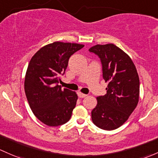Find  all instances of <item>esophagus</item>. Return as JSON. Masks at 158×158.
Wrapping results in <instances>:
<instances>
[{"instance_id":"34e87169","label":"esophagus","mask_w":158,"mask_h":158,"mask_svg":"<svg viewBox=\"0 0 158 158\" xmlns=\"http://www.w3.org/2000/svg\"><path fill=\"white\" fill-rule=\"evenodd\" d=\"M78 95H79V98H83L87 96V94H83V93H82V92H78Z\"/></svg>"}]
</instances>
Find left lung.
Masks as SVG:
<instances>
[{"instance_id":"8db88e82","label":"left lung","mask_w":158,"mask_h":158,"mask_svg":"<svg viewBox=\"0 0 158 158\" xmlns=\"http://www.w3.org/2000/svg\"><path fill=\"white\" fill-rule=\"evenodd\" d=\"M89 51L100 58L103 79L108 83L107 93L97 98L92 121L101 129L114 130L127 120L137 106L139 75L131 58L114 44H97Z\"/></svg>"}]
</instances>
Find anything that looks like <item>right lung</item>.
Returning <instances> with one entry per match:
<instances>
[{"label": "right lung", "mask_w": 158, "mask_h": 158, "mask_svg": "<svg viewBox=\"0 0 158 158\" xmlns=\"http://www.w3.org/2000/svg\"><path fill=\"white\" fill-rule=\"evenodd\" d=\"M83 44L56 41L41 48L31 57L25 78V92L33 114L49 127L70 119L78 99L76 92L58 83L65 73L69 57Z\"/></svg>", "instance_id": "obj_1"}]
</instances>
